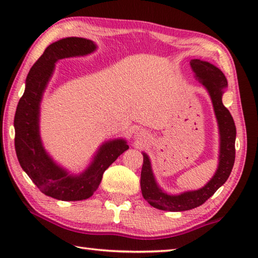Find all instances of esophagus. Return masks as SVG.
<instances>
[{"label": "esophagus", "instance_id": "34e87169", "mask_svg": "<svg viewBox=\"0 0 258 258\" xmlns=\"http://www.w3.org/2000/svg\"><path fill=\"white\" fill-rule=\"evenodd\" d=\"M145 132H144V130H142V129H138L137 132H136V136L138 137V138H144L145 137Z\"/></svg>", "mask_w": 258, "mask_h": 258}]
</instances>
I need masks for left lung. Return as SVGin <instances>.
<instances>
[{
    "instance_id": "1",
    "label": "left lung",
    "mask_w": 258,
    "mask_h": 258,
    "mask_svg": "<svg viewBox=\"0 0 258 258\" xmlns=\"http://www.w3.org/2000/svg\"><path fill=\"white\" fill-rule=\"evenodd\" d=\"M190 67L195 78L209 92L215 112L220 133V155L216 172L204 187L194 191H186L180 195H169L156 183L153 174L150 157L143 153L144 163L141 174V188L143 197L155 209L169 212H181L192 210L209 200L214 192L227 181L231 173L236 157V125L231 114L223 105L222 96L228 81L223 72L210 62L194 58Z\"/></svg>"
}]
</instances>
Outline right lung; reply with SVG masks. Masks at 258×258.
I'll list each match as a JSON object with an SVG mask.
<instances>
[{
	"mask_svg": "<svg viewBox=\"0 0 258 258\" xmlns=\"http://www.w3.org/2000/svg\"><path fill=\"white\" fill-rule=\"evenodd\" d=\"M95 49L94 42L80 37L62 38L48 45L31 67L25 93L17 106L15 146L18 161L40 191L58 201L87 200L96 191L104 171L129 148L124 139L104 143L88 168L79 175H72L52 160L40 141L39 105L55 63L61 58L87 55Z\"/></svg>",
	"mask_w": 258,
	"mask_h": 258,
	"instance_id": "1",
	"label": "right lung"
}]
</instances>
